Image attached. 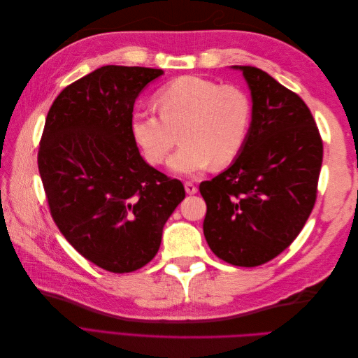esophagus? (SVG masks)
I'll list each match as a JSON object with an SVG mask.
<instances>
[{
    "mask_svg": "<svg viewBox=\"0 0 358 358\" xmlns=\"http://www.w3.org/2000/svg\"><path fill=\"white\" fill-rule=\"evenodd\" d=\"M185 189H187L188 194H196V192H197L196 183L191 182V180H187V182H185Z\"/></svg>",
    "mask_w": 358,
    "mask_h": 358,
    "instance_id": "34e87169",
    "label": "esophagus"
}]
</instances>
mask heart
Returning <instances> with one entry per match:
<instances>
[{"label": "heart", "instance_id": "b5f03b06", "mask_svg": "<svg viewBox=\"0 0 358 358\" xmlns=\"http://www.w3.org/2000/svg\"><path fill=\"white\" fill-rule=\"evenodd\" d=\"M158 112H136L131 134L149 164L159 166L179 142L170 167L185 175L229 164L241 154L251 127L252 106L237 86L182 76L157 92Z\"/></svg>", "mask_w": 358, "mask_h": 358}]
</instances>
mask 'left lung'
I'll use <instances>...</instances> for the list:
<instances>
[{"label":"left lung","mask_w":358,"mask_h":358,"mask_svg":"<svg viewBox=\"0 0 358 358\" xmlns=\"http://www.w3.org/2000/svg\"><path fill=\"white\" fill-rule=\"evenodd\" d=\"M243 71L252 95L246 143L233 164L200 183L203 231L212 252L262 266L294 242L315 206L322 138L300 96L257 67Z\"/></svg>","instance_id":"obj_1"}]
</instances>
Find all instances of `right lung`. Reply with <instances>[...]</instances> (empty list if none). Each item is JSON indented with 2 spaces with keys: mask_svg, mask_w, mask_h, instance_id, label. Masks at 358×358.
I'll return each instance as SVG.
<instances>
[{
  "mask_svg": "<svg viewBox=\"0 0 358 358\" xmlns=\"http://www.w3.org/2000/svg\"><path fill=\"white\" fill-rule=\"evenodd\" d=\"M162 70L104 66L50 106L38 171L53 222L82 257L112 273L146 266L185 199L178 179L146 164L131 134L134 101Z\"/></svg>",
  "mask_w": 358,
  "mask_h": 358,
  "instance_id": "add662e5",
  "label": "right lung"
}]
</instances>
